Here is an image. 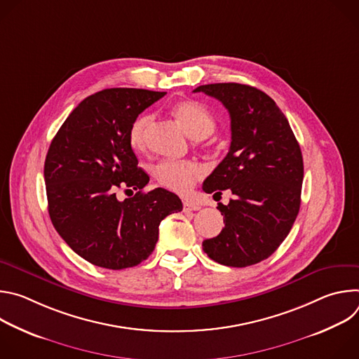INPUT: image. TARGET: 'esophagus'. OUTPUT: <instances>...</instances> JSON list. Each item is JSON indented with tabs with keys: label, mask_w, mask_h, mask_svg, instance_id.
Masks as SVG:
<instances>
[{
	"label": "esophagus",
	"mask_w": 359,
	"mask_h": 359,
	"mask_svg": "<svg viewBox=\"0 0 359 359\" xmlns=\"http://www.w3.org/2000/svg\"><path fill=\"white\" fill-rule=\"evenodd\" d=\"M200 208H201L200 204H197V203H194V201H189V200L183 201V210H184V212H196V210H198Z\"/></svg>",
	"instance_id": "esophagus-1"
}]
</instances>
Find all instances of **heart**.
Masks as SVG:
<instances>
[{"instance_id":"obj_1","label":"heart","mask_w":359,"mask_h":359,"mask_svg":"<svg viewBox=\"0 0 359 359\" xmlns=\"http://www.w3.org/2000/svg\"><path fill=\"white\" fill-rule=\"evenodd\" d=\"M172 112L194 139L208 137L216 129L215 116L197 100H180L173 105ZM151 121V115L142 114L132 122L128 137L135 150L142 151L146 149ZM153 175L161 186L179 194H187L201 176V168L190 161H163L155 168Z\"/></svg>"}]
</instances>
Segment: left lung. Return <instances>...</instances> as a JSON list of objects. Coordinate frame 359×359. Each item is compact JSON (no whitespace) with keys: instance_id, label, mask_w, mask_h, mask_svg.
I'll use <instances>...</instances> for the list:
<instances>
[{"instance_id":"left-lung-1","label":"left lung","mask_w":359,"mask_h":359,"mask_svg":"<svg viewBox=\"0 0 359 359\" xmlns=\"http://www.w3.org/2000/svg\"><path fill=\"white\" fill-rule=\"evenodd\" d=\"M219 99L230 114L231 143L226 158L203 182L206 193L230 189L234 198L219 204L224 229L204 240L212 260L229 267L257 264L288 236L301 203L304 163L284 114L263 90L243 83L197 86Z\"/></svg>"}]
</instances>
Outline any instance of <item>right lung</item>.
<instances>
[{
	"mask_svg": "<svg viewBox=\"0 0 359 359\" xmlns=\"http://www.w3.org/2000/svg\"><path fill=\"white\" fill-rule=\"evenodd\" d=\"M166 92L99 90L71 112L50 142L43 177L48 212L58 234L93 266L123 270L155 250L161 222L182 212V200L158 187L143 191L147 173L129 143L132 122ZM118 188L137 193L123 202Z\"/></svg>",
	"mask_w": 359,
	"mask_h": 359,
	"instance_id": "add662e5",
	"label": "right lung"
}]
</instances>
